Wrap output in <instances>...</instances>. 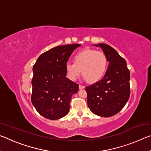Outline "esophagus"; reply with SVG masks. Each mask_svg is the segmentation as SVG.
Listing matches in <instances>:
<instances>
[{
  "label": "esophagus",
  "instance_id": "esophagus-1",
  "mask_svg": "<svg viewBox=\"0 0 151 151\" xmlns=\"http://www.w3.org/2000/svg\"><path fill=\"white\" fill-rule=\"evenodd\" d=\"M85 88V86L84 85H79V89H84Z\"/></svg>",
  "mask_w": 151,
  "mask_h": 151
}]
</instances>
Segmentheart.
<instances>
[{
  "label": "heart",
  "instance_id": "1",
  "mask_svg": "<svg viewBox=\"0 0 151 151\" xmlns=\"http://www.w3.org/2000/svg\"><path fill=\"white\" fill-rule=\"evenodd\" d=\"M74 63H68L65 66L66 75L75 81L82 74L88 83H96L101 80L108 66V57L103 51L85 48L76 53Z\"/></svg>",
  "mask_w": 151,
  "mask_h": 151
}]
</instances>
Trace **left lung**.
<instances>
[{
	"mask_svg": "<svg viewBox=\"0 0 151 151\" xmlns=\"http://www.w3.org/2000/svg\"><path fill=\"white\" fill-rule=\"evenodd\" d=\"M99 46L108 57L109 68L101 81L86 87L87 103L94 114L109 117L118 113L129 100L131 76L126 60L115 49L103 43Z\"/></svg>",
	"mask_w": 151,
	"mask_h": 151,
	"instance_id": "8db88e82",
	"label": "left lung"
}]
</instances>
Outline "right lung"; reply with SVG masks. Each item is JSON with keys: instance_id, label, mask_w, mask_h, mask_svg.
Wrapping results in <instances>:
<instances>
[{"instance_id": "obj_1", "label": "right lung", "mask_w": 151, "mask_h": 151, "mask_svg": "<svg viewBox=\"0 0 151 151\" xmlns=\"http://www.w3.org/2000/svg\"><path fill=\"white\" fill-rule=\"evenodd\" d=\"M79 44L58 46L42 53L33 66L31 102L42 116L57 120L68 114L78 85L66 77L65 66Z\"/></svg>"}]
</instances>
